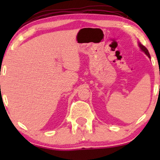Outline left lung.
Masks as SVG:
<instances>
[{
  "label": "left lung",
  "instance_id": "obj_1",
  "mask_svg": "<svg viewBox=\"0 0 160 160\" xmlns=\"http://www.w3.org/2000/svg\"><path fill=\"white\" fill-rule=\"evenodd\" d=\"M139 46H140V47H141V50L143 52H144L146 53V55H147L148 58H151V57H150V54H149V52H148V49H146V48L144 47V46H143V45H141V43H139Z\"/></svg>",
  "mask_w": 160,
  "mask_h": 160
}]
</instances>
